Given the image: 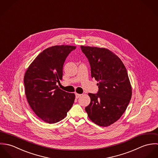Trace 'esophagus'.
Returning a JSON list of instances; mask_svg holds the SVG:
<instances>
[{"mask_svg": "<svg viewBox=\"0 0 158 158\" xmlns=\"http://www.w3.org/2000/svg\"><path fill=\"white\" fill-rule=\"evenodd\" d=\"M81 95H82V94H77V93H76V94H75V97H76V98H78L80 97L81 96Z\"/></svg>", "mask_w": 158, "mask_h": 158, "instance_id": "obj_1", "label": "esophagus"}]
</instances>
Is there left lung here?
<instances>
[{"mask_svg":"<svg viewBox=\"0 0 158 158\" xmlns=\"http://www.w3.org/2000/svg\"><path fill=\"white\" fill-rule=\"evenodd\" d=\"M88 58L91 77L98 81L97 94L89 93L90 104L85 108L90 120L101 127H108L125 111L132 96V88L122 60L105 48L81 45Z\"/></svg>","mask_w":158,"mask_h":158,"instance_id":"8db88e82","label":"left lung"}]
</instances>
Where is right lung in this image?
<instances>
[{"instance_id":"1","label":"right lung","mask_w":158,"mask_h":158,"mask_svg":"<svg viewBox=\"0 0 158 158\" xmlns=\"http://www.w3.org/2000/svg\"><path fill=\"white\" fill-rule=\"evenodd\" d=\"M76 46L55 45L40 53L24 75L25 93L35 114L48 123L58 122L66 117L75 95L56 85L63 78V68L68 55Z\"/></svg>"}]
</instances>
